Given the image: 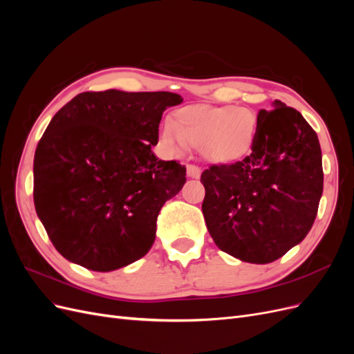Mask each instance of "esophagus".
Returning <instances> with one entry per match:
<instances>
[{"label": "esophagus", "mask_w": 354, "mask_h": 354, "mask_svg": "<svg viewBox=\"0 0 354 354\" xmlns=\"http://www.w3.org/2000/svg\"><path fill=\"white\" fill-rule=\"evenodd\" d=\"M186 171H187V176H189L190 178H199V177H201V168L196 167V165L189 164V165L186 167Z\"/></svg>", "instance_id": "34e87169"}]
</instances>
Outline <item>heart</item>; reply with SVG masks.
Listing matches in <instances>:
<instances>
[{
  "mask_svg": "<svg viewBox=\"0 0 354 354\" xmlns=\"http://www.w3.org/2000/svg\"><path fill=\"white\" fill-rule=\"evenodd\" d=\"M257 131L254 112L236 106H186L173 121L159 128V142L169 153L181 155L187 145L198 146L209 162L224 164L250 151Z\"/></svg>",
  "mask_w": 354,
  "mask_h": 354,
  "instance_id": "obj_1",
  "label": "heart"
}]
</instances>
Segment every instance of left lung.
<instances>
[{"instance_id":"left-lung-1","label":"left lung","mask_w":354,"mask_h":354,"mask_svg":"<svg viewBox=\"0 0 354 354\" xmlns=\"http://www.w3.org/2000/svg\"><path fill=\"white\" fill-rule=\"evenodd\" d=\"M203 218L218 248L246 263L281 259L312 229L324 192L322 151L298 111L274 102L261 109L251 152L233 164L211 165Z\"/></svg>"}]
</instances>
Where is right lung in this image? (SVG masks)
Listing matches in <instances>:
<instances>
[{
  "instance_id": "1",
  "label": "right lung",
  "mask_w": 354,
  "mask_h": 354,
  "mask_svg": "<svg viewBox=\"0 0 354 354\" xmlns=\"http://www.w3.org/2000/svg\"><path fill=\"white\" fill-rule=\"evenodd\" d=\"M183 102L168 91H87L53 116L34 158V203L55 248L94 272L145 257L186 167L158 159L159 122Z\"/></svg>"
}]
</instances>
